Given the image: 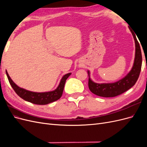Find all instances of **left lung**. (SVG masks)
Here are the masks:
<instances>
[{
  "label": "left lung",
  "instance_id": "left-lung-1",
  "mask_svg": "<svg viewBox=\"0 0 147 147\" xmlns=\"http://www.w3.org/2000/svg\"><path fill=\"white\" fill-rule=\"evenodd\" d=\"M131 32L136 43V56L134 65L130 72L123 79L113 83H96L89 78L88 86L93 94L104 97H115L129 90L136 84L140 73L142 56L139 43L137 41L135 34L132 30ZM88 72L90 77V72L88 71Z\"/></svg>",
  "mask_w": 147,
  "mask_h": 147
}]
</instances>
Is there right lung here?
I'll return each instance as SVG.
<instances>
[{
	"instance_id": "add662e5",
	"label": "right lung",
	"mask_w": 147,
	"mask_h": 147,
	"mask_svg": "<svg viewBox=\"0 0 147 147\" xmlns=\"http://www.w3.org/2000/svg\"><path fill=\"white\" fill-rule=\"evenodd\" d=\"M6 74L10 84L16 94L23 99L37 105H46L60 99L63 94L66 80L71 74L70 73H69L64 75V77L61 79L58 87L55 91L45 92H35L26 90L23 88L18 86L12 81L7 70Z\"/></svg>"
}]
</instances>
